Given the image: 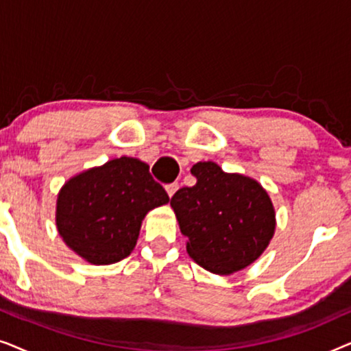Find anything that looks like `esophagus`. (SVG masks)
<instances>
[{
    "mask_svg": "<svg viewBox=\"0 0 351 351\" xmlns=\"http://www.w3.org/2000/svg\"><path fill=\"white\" fill-rule=\"evenodd\" d=\"M177 189H179V184H177V182H172V184L166 185V191H167V195H169V196L174 195Z\"/></svg>",
    "mask_w": 351,
    "mask_h": 351,
    "instance_id": "1",
    "label": "esophagus"
}]
</instances>
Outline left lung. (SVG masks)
<instances>
[{
  "mask_svg": "<svg viewBox=\"0 0 351 351\" xmlns=\"http://www.w3.org/2000/svg\"><path fill=\"white\" fill-rule=\"evenodd\" d=\"M191 174L196 184L171 198L189 256L217 275L247 267L275 233L270 196L254 179L227 174L213 161L196 162Z\"/></svg>",
  "mask_w": 351,
  "mask_h": 351,
  "instance_id": "1",
  "label": "left lung"
}]
</instances>
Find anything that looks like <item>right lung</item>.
Wrapping results in <instances>:
<instances>
[{"label":"right lung","instance_id":"1","mask_svg":"<svg viewBox=\"0 0 351 351\" xmlns=\"http://www.w3.org/2000/svg\"><path fill=\"white\" fill-rule=\"evenodd\" d=\"M169 201L148 165L121 156L84 171L62 186L56 223L66 246L94 265L126 258L148 210Z\"/></svg>","mask_w":351,"mask_h":351}]
</instances>
